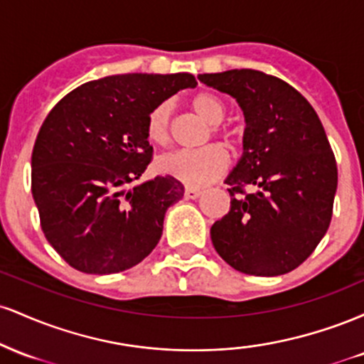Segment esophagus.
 <instances>
[{
	"label": "esophagus",
	"instance_id": "esophagus-1",
	"mask_svg": "<svg viewBox=\"0 0 364 364\" xmlns=\"http://www.w3.org/2000/svg\"><path fill=\"white\" fill-rule=\"evenodd\" d=\"M198 196H202V191L196 190V188L186 186V190H185V198H188V200H196V198H198Z\"/></svg>",
	"mask_w": 364,
	"mask_h": 364
}]
</instances>
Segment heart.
<instances>
[{
    "mask_svg": "<svg viewBox=\"0 0 364 364\" xmlns=\"http://www.w3.org/2000/svg\"><path fill=\"white\" fill-rule=\"evenodd\" d=\"M191 107L196 114L217 133L225 119V106L214 94L195 95ZM147 136L152 144L164 145L171 139V104L161 102L147 116ZM159 168L168 176L185 183L190 188H202L214 183L228 168V156L219 145H207L198 150H178L159 159Z\"/></svg>",
    "mask_w": 364,
    "mask_h": 364,
    "instance_id": "heart-1",
    "label": "heart"
}]
</instances>
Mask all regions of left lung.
Instances as JSON below:
<instances>
[{"instance_id": "8db88e82", "label": "left lung", "mask_w": 364, "mask_h": 364, "mask_svg": "<svg viewBox=\"0 0 364 364\" xmlns=\"http://www.w3.org/2000/svg\"><path fill=\"white\" fill-rule=\"evenodd\" d=\"M236 99L246 128L243 156L225 178L231 208L210 228L215 252L248 275H282L306 260L327 232L337 164L311 104L257 70L198 75ZM257 191L246 194L244 186Z\"/></svg>"}]
</instances>
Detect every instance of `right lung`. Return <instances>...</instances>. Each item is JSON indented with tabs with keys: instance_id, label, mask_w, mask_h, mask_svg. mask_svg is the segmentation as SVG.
Here are the masks:
<instances>
[{
	"instance_id": "obj_1",
	"label": "right lung",
	"mask_w": 364,
	"mask_h": 364,
	"mask_svg": "<svg viewBox=\"0 0 364 364\" xmlns=\"http://www.w3.org/2000/svg\"><path fill=\"white\" fill-rule=\"evenodd\" d=\"M195 85L190 73L111 75L77 87L44 119L32 196L46 240L73 269L118 274L157 246L166 210L185 188L171 176L127 186L152 161L149 112Z\"/></svg>"
}]
</instances>
